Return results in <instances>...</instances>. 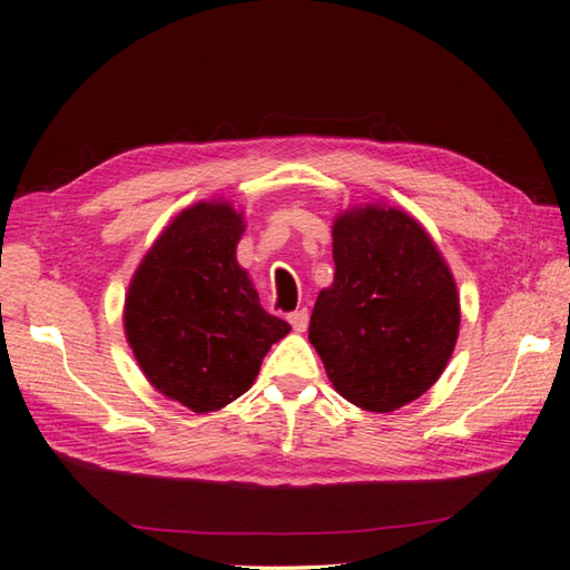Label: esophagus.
I'll use <instances>...</instances> for the list:
<instances>
[{
    "instance_id": "34e87169",
    "label": "esophagus",
    "mask_w": 570,
    "mask_h": 570,
    "mask_svg": "<svg viewBox=\"0 0 570 570\" xmlns=\"http://www.w3.org/2000/svg\"><path fill=\"white\" fill-rule=\"evenodd\" d=\"M287 323L293 325L295 333H305L307 323H311V313H307V307H301V311H295L287 315Z\"/></svg>"
}]
</instances>
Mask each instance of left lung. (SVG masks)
Instances as JSON below:
<instances>
[{
	"label": "left lung",
	"instance_id": "1",
	"mask_svg": "<svg viewBox=\"0 0 570 570\" xmlns=\"http://www.w3.org/2000/svg\"><path fill=\"white\" fill-rule=\"evenodd\" d=\"M333 259L307 337L345 401L397 411L451 361L461 327L455 279L421 223L383 205L335 217Z\"/></svg>",
	"mask_w": 570,
	"mask_h": 570
}]
</instances>
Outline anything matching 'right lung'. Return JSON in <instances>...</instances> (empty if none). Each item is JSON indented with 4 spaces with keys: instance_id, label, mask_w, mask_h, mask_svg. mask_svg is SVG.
I'll list each match as a JSON object with an SVG mask.
<instances>
[{
    "instance_id": "right-lung-1",
    "label": "right lung",
    "mask_w": 570,
    "mask_h": 570,
    "mask_svg": "<svg viewBox=\"0 0 570 570\" xmlns=\"http://www.w3.org/2000/svg\"><path fill=\"white\" fill-rule=\"evenodd\" d=\"M243 213L197 203L149 247L125 297V335L159 393L213 413L249 391L269 345L291 325L259 305L237 265Z\"/></svg>"
}]
</instances>
